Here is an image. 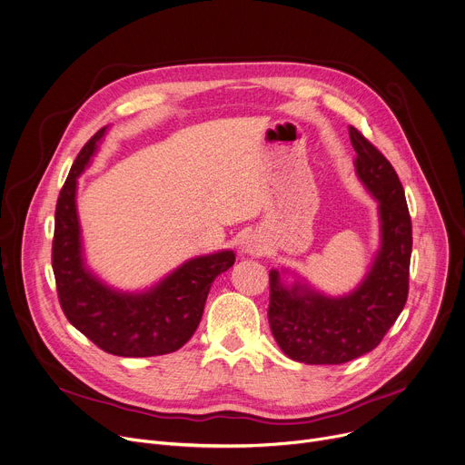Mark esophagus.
I'll list each match as a JSON object with an SVG mask.
<instances>
[{
    "instance_id": "34e87169",
    "label": "esophagus",
    "mask_w": 465,
    "mask_h": 465,
    "mask_svg": "<svg viewBox=\"0 0 465 465\" xmlns=\"http://www.w3.org/2000/svg\"><path fill=\"white\" fill-rule=\"evenodd\" d=\"M243 251L245 252H249V254H252V256H259V254H262V245L259 243V240H254V238H251V240H247L245 243H243Z\"/></svg>"
}]
</instances>
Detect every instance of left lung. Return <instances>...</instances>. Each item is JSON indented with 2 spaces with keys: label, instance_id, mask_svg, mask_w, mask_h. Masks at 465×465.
<instances>
[{
  "label": "left lung",
  "instance_id": "obj_1",
  "mask_svg": "<svg viewBox=\"0 0 465 465\" xmlns=\"http://www.w3.org/2000/svg\"><path fill=\"white\" fill-rule=\"evenodd\" d=\"M354 172L379 203L381 247L370 272L351 293L331 297L295 272L284 284L270 272V329L282 352L302 364H345L373 351L402 312L408 297L411 222L402 184L384 154L349 127Z\"/></svg>",
  "mask_w": 465,
  "mask_h": 465
}]
</instances>
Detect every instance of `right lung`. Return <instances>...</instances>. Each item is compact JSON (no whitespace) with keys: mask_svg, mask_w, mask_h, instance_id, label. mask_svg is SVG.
Here are the masks:
<instances>
[{"mask_svg":"<svg viewBox=\"0 0 465 465\" xmlns=\"http://www.w3.org/2000/svg\"><path fill=\"white\" fill-rule=\"evenodd\" d=\"M107 127L81 149L55 209L54 273L68 322L99 349L116 356H159L181 349L195 332L206 295L234 264L231 249L195 256L143 292H122L97 279L84 262L77 216V179Z\"/></svg>","mask_w":465,"mask_h":465,"instance_id":"add662e5","label":"right lung"}]
</instances>
